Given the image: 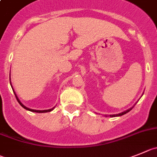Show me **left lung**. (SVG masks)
I'll return each instance as SVG.
<instances>
[{
  "mask_svg": "<svg viewBox=\"0 0 157 157\" xmlns=\"http://www.w3.org/2000/svg\"><path fill=\"white\" fill-rule=\"evenodd\" d=\"M134 107V106H133ZM133 107H132L131 108H129V109H128L127 110V111H125V112H121V113H120V114H118V115H110V116L111 117H116V116H121V115H125V114H126V113H128V112H130V111H131L132 109L133 108Z\"/></svg>",
  "mask_w": 157,
  "mask_h": 157,
  "instance_id": "8db88e82",
  "label": "left lung"
}]
</instances>
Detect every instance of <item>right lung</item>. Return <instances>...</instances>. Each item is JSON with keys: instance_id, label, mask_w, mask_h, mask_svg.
<instances>
[{"instance_id": "1", "label": "right lung", "mask_w": 157, "mask_h": 157, "mask_svg": "<svg viewBox=\"0 0 157 157\" xmlns=\"http://www.w3.org/2000/svg\"><path fill=\"white\" fill-rule=\"evenodd\" d=\"M14 95H15V98H16V99H17V102H18V103L20 104V105H21V107H23V108H24L25 109L29 110V111H30V112H38V113H43V112H51V111H52V110L53 109V108H52V109H49V110H42V111H39V110H33V109H30V108H27V107H25V105H23L21 103V101H19V99H18V98H17V95H16V94H15V93H14Z\"/></svg>"}]
</instances>
